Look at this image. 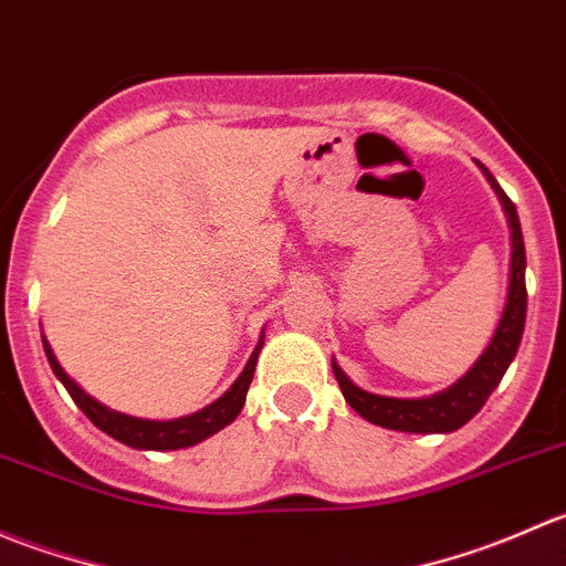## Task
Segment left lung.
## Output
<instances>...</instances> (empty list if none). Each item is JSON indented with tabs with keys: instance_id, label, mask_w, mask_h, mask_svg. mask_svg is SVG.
Here are the masks:
<instances>
[{
	"instance_id": "1",
	"label": "left lung",
	"mask_w": 566,
	"mask_h": 566,
	"mask_svg": "<svg viewBox=\"0 0 566 566\" xmlns=\"http://www.w3.org/2000/svg\"><path fill=\"white\" fill-rule=\"evenodd\" d=\"M488 175L490 186L495 188L499 199L504 202L506 216H510V230H512V276H510V295H506V310L501 317L499 331H495L493 342H490L488 350L482 353L476 364L471 367V373L465 378L458 380L452 389L436 397L427 399H394V397H378V394H369L358 386H353L347 380V375L331 361L336 375V384H339L342 394H345L347 405L356 410L358 416H364L373 424L386 427V430H399V432H452L458 427L471 421L473 416L482 410V405L488 402V397L493 394L495 386L504 378L506 367L515 358L517 347L523 339V325H526V247H523V232H521V219H517L515 202L504 193V188L499 186L488 167H482Z\"/></svg>"
}]
</instances>
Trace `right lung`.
<instances>
[{
    "mask_svg": "<svg viewBox=\"0 0 566 566\" xmlns=\"http://www.w3.org/2000/svg\"><path fill=\"white\" fill-rule=\"evenodd\" d=\"M260 347L262 342L256 345V350L251 353L247 369L241 373V378L232 384V389L224 394L221 399H216L213 405L202 408L199 413L186 416V419H175V421H147V419H134V416H125L117 413V410L106 408L101 405L98 399L90 397L87 391L78 389L71 378L65 375V369L60 367L56 356L51 353V345L45 342L43 336V350L45 358H49L51 369H54L56 378L62 380L67 394L73 397V402L84 410L90 421H93L98 430H104L106 436H112L114 441L125 443V447H134V449H156V452H164V449H186L193 447V443L205 441L208 436L219 432L221 427L230 424L238 413H241L243 402H247V391L251 378H254V367H256V356H260Z\"/></svg>",
    "mask_w": 566,
    "mask_h": 566,
    "instance_id": "right-lung-1",
    "label": "right lung"
}]
</instances>
